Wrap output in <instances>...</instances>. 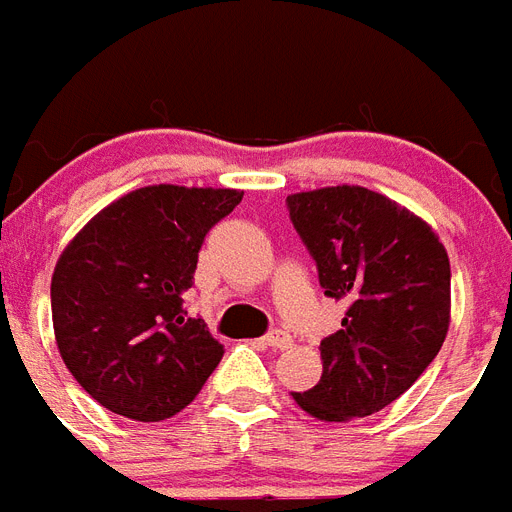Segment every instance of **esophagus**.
Returning a JSON list of instances; mask_svg holds the SVG:
<instances>
[{
  "mask_svg": "<svg viewBox=\"0 0 512 512\" xmlns=\"http://www.w3.org/2000/svg\"><path fill=\"white\" fill-rule=\"evenodd\" d=\"M263 344L270 347V350H289L292 347V336L281 331V328H276V331H270V334L263 336Z\"/></svg>",
  "mask_w": 512,
  "mask_h": 512,
  "instance_id": "34e87169",
  "label": "esophagus"
}]
</instances>
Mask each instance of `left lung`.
<instances>
[{
    "label": "left lung",
    "mask_w": 512,
    "mask_h": 512,
    "mask_svg": "<svg viewBox=\"0 0 512 512\" xmlns=\"http://www.w3.org/2000/svg\"><path fill=\"white\" fill-rule=\"evenodd\" d=\"M286 207L323 294L347 305L342 328L321 342V381L294 400L321 421L378 413L442 350L450 257L418 215L363 186L302 191Z\"/></svg>",
    "instance_id": "8db88e82"
}]
</instances>
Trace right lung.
<instances>
[{"label":"right lung","mask_w":512,"mask_h":512,"mask_svg":"<svg viewBox=\"0 0 512 512\" xmlns=\"http://www.w3.org/2000/svg\"><path fill=\"white\" fill-rule=\"evenodd\" d=\"M244 191L144 186L83 226L52 276L60 355L78 384L112 413L165 421L181 413L223 357L202 318H189L207 231Z\"/></svg>","instance_id":"right-lung-1"}]
</instances>
